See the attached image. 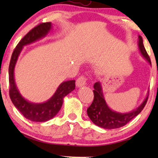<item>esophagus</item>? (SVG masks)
<instances>
[{
  "label": "esophagus",
  "mask_w": 158,
  "mask_h": 158,
  "mask_svg": "<svg viewBox=\"0 0 158 158\" xmlns=\"http://www.w3.org/2000/svg\"><path fill=\"white\" fill-rule=\"evenodd\" d=\"M86 84V78L84 76H81L77 79L76 81V86L77 87H82Z\"/></svg>",
  "instance_id": "obj_1"
}]
</instances>
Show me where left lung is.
I'll return each mask as SVG.
<instances>
[{
    "instance_id": "1",
    "label": "left lung",
    "mask_w": 158,
    "mask_h": 158,
    "mask_svg": "<svg viewBox=\"0 0 158 158\" xmlns=\"http://www.w3.org/2000/svg\"><path fill=\"white\" fill-rule=\"evenodd\" d=\"M137 45L139 53L151 65L150 58L147 53L143 44V40L140 35L138 36ZM94 88V99L91 105L87 109L88 116L92 122L96 126L106 129H117L126 125L142 111L144 106L146 105L149 96V92H148L145 98L139 106L129 112L122 113V112L114 111L108 106L103 96L102 85L101 82L95 83Z\"/></svg>"
}]
</instances>
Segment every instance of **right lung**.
<instances>
[{
    "mask_svg": "<svg viewBox=\"0 0 158 158\" xmlns=\"http://www.w3.org/2000/svg\"><path fill=\"white\" fill-rule=\"evenodd\" d=\"M52 29V23L51 22L42 23L26 34L15 48L8 68L9 94L12 103L25 118L32 122H44L52 118L60 111L64 97L75 88V80L64 81L60 83L50 98L42 103H34L23 97L16 85L14 75L15 67L23 47L44 38Z\"/></svg>",
    "mask_w": 158,
    "mask_h": 158,
    "instance_id": "1",
    "label": "right lung"
}]
</instances>
